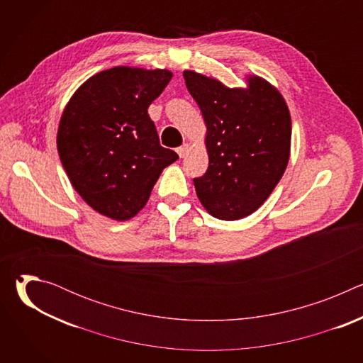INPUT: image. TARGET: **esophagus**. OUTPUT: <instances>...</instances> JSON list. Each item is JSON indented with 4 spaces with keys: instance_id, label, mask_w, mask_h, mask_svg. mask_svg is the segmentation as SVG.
I'll use <instances>...</instances> for the list:
<instances>
[{
    "instance_id": "1",
    "label": "esophagus",
    "mask_w": 363,
    "mask_h": 363,
    "mask_svg": "<svg viewBox=\"0 0 363 363\" xmlns=\"http://www.w3.org/2000/svg\"><path fill=\"white\" fill-rule=\"evenodd\" d=\"M189 150H191V145H189V143H184L182 146H179V147H178V150H177V152H178V155H179L181 158H185Z\"/></svg>"
}]
</instances>
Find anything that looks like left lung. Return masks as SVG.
I'll return each instance as SVG.
<instances>
[{"mask_svg":"<svg viewBox=\"0 0 363 363\" xmlns=\"http://www.w3.org/2000/svg\"><path fill=\"white\" fill-rule=\"evenodd\" d=\"M201 109L208 169L194 179L198 199L213 217L235 221L264 203L290 160L291 118L280 90L257 74L245 87L184 72Z\"/></svg>","mask_w":363,"mask_h":363,"instance_id":"left-lung-1","label":"left lung"}]
</instances>
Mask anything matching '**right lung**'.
Instances as JSON below:
<instances>
[{
  "label": "right lung",
  "instance_id": "add662e5",
  "mask_svg": "<svg viewBox=\"0 0 363 363\" xmlns=\"http://www.w3.org/2000/svg\"><path fill=\"white\" fill-rule=\"evenodd\" d=\"M167 69L116 66L89 77L70 97L57 150L70 184L91 208L116 221L146 205L178 155L160 143L147 108L169 80Z\"/></svg>",
  "mask_w": 363,
  "mask_h": 363
}]
</instances>
